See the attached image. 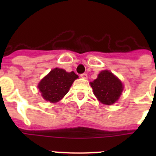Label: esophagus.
Listing matches in <instances>:
<instances>
[{"mask_svg":"<svg viewBox=\"0 0 156 156\" xmlns=\"http://www.w3.org/2000/svg\"><path fill=\"white\" fill-rule=\"evenodd\" d=\"M80 77H81V78H83V79H87V73L81 74Z\"/></svg>","mask_w":156,"mask_h":156,"instance_id":"obj_1","label":"esophagus"}]
</instances>
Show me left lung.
<instances>
[{
	"instance_id": "8db88e82",
	"label": "left lung",
	"mask_w": 156,
	"mask_h": 156,
	"mask_svg": "<svg viewBox=\"0 0 156 156\" xmlns=\"http://www.w3.org/2000/svg\"><path fill=\"white\" fill-rule=\"evenodd\" d=\"M94 95L103 104H113L122 91V84L116 76L108 70L101 71L96 80L90 82Z\"/></svg>"
}]
</instances>
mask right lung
I'll use <instances>...</instances> for the list:
<instances>
[{"instance_id":"obj_1","label":"right lung","mask_w":156,"mask_h":156,"mask_svg":"<svg viewBox=\"0 0 156 156\" xmlns=\"http://www.w3.org/2000/svg\"><path fill=\"white\" fill-rule=\"evenodd\" d=\"M77 78L78 76L74 72L67 73L62 69L55 68L39 83L38 88L45 100L57 102L67 94Z\"/></svg>"}]
</instances>
